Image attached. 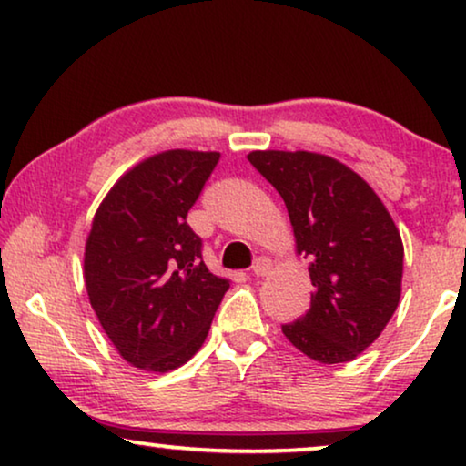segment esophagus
<instances>
[{
  "mask_svg": "<svg viewBox=\"0 0 466 466\" xmlns=\"http://www.w3.org/2000/svg\"><path fill=\"white\" fill-rule=\"evenodd\" d=\"M269 271H271V260H267V258H258L257 263L252 265V273L257 278H265Z\"/></svg>",
  "mask_w": 466,
  "mask_h": 466,
  "instance_id": "34e87169",
  "label": "esophagus"
}]
</instances>
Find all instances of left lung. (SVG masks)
I'll return each instance as SVG.
<instances>
[{"instance_id":"left-lung-1","label":"left lung","mask_w":466,"mask_h":466,"mask_svg":"<svg viewBox=\"0 0 466 466\" xmlns=\"http://www.w3.org/2000/svg\"><path fill=\"white\" fill-rule=\"evenodd\" d=\"M289 209L297 254L309 258L311 305L282 333L324 365L354 360L397 309L403 241L392 216L362 177L318 152L248 155Z\"/></svg>"}]
</instances>
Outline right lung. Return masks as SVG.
Listing matches in <instances>:
<instances>
[{
  "label": "right lung",
  "mask_w": 466,
  "mask_h": 466,
  "mask_svg": "<svg viewBox=\"0 0 466 466\" xmlns=\"http://www.w3.org/2000/svg\"><path fill=\"white\" fill-rule=\"evenodd\" d=\"M220 152L165 150L118 177L95 212L85 284L97 320L129 365L167 373L193 359L228 290L187 225Z\"/></svg>",
  "instance_id": "right-lung-1"
}]
</instances>
